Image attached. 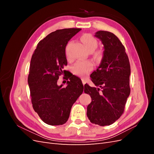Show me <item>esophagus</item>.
<instances>
[{
  "instance_id": "34e87169",
  "label": "esophagus",
  "mask_w": 154,
  "mask_h": 154,
  "mask_svg": "<svg viewBox=\"0 0 154 154\" xmlns=\"http://www.w3.org/2000/svg\"><path fill=\"white\" fill-rule=\"evenodd\" d=\"M82 83H83V86L85 85V84L86 83V82L84 80H82Z\"/></svg>"
}]
</instances>
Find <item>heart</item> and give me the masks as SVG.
<instances>
[{
  "label": "heart",
  "mask_w": 154,
  "mask_h": 154,
  "mask_svg": "<svg viewBox=\"0 0 154 154\" xmlns=\"http://www.w3.org/2000/svg\"><path fill=\"white\" fill-rule=\"evenodd\" d=\"M82 41L86 49L92 52L94 51L97 46V41L91 34L86 33L82 36ZM66 55L69 57L68 51L66 49ZM94 57L96 59L101 58V53L99 51L94 53ZM93 69V63L91 61H80L76 62L72 67V72L78 76H84L89 73Z\"/></svg>",
  "instance_id": "b5f03b06"
}]
</instances>
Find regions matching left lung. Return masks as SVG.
<instances>
[{
  "mask_svg": "<svg viewBox=\"0 0 154 154\" xmlns=\"http://www.w3.org/2000/svg\"><path fill=\"white\" fill-rule=\"evenodd\" d=\"M94 36L101 41L104 51L99 67L91 75L95 86H84L85 93L92 98L87 115L91 123L106 126L124 112L130 93V66L125 48L114 34L99 31Z\"/></svg>",
  "mask_w": 154,
  "mask_h": 154,
  "instance_id": "obj_1",
  "label": "left lung"
}]
</instances>
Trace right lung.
I'll return each mask as SVG.
<instances>
[{
	"label": "right lung",
	"mask_w": 154,
	"mask_h": 154,
	"mask_svg": "<svg viewBox=\"0 0 154 154\" xmlns=\"http://www.w3.org/2000/svg\"><path fill=\"white\" fill-rule=\"evenodd\" d=\"M81 29H58L39 42L32 56L28 75L31 103L44 123L61 125L67 122L72 105L83 91L81 80L69 77L66 87L58 85L59 76L67 65L66 48ZM68 80V79H67Z\"/></svg>",
	"instance_id": "right-lung-1"
}]
</instances>
